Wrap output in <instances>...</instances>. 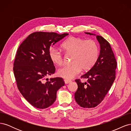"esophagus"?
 <instances>
[{
  "label": "esophagus",
  "mask_w": 131,
  "mask_h": 131,
  "mask_svg": "<svg viewBox=\"0 0 131 131\" xmlns=\"http://www.w3.org/2000/svg\"><path fill=\"white\" fill-rule=\"evenodd\" d=\"M64 81L65 84H69V83L72 82V81H71L70 80H68V79H64Z\"/></svg>",
  "instance_id": "esophagus-1"
}]
</instances>
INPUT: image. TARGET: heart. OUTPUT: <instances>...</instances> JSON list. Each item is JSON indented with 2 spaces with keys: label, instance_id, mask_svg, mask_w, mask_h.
Returning <instances> with one entry per match:
<instances>
[{
  "label": "heart",
  "instance_id": "b5f03b06",
  "mask_svg": "<svg viewBox=\"0 0 131 131\" xmlns=\"http://www.w3.org/2000/svg\"><path fill=\"white\" fill-rule=\"evenodd\" d=\"M62 48L66 53H73L72 64L66 65L57 71L58 76L65 79L74 78L81 69L89 70L96 64L99 57V47L97 42L93 40L72 37L63 42ZM49 57L54 64L61 66L63 62L62 51L57 47H51Z\"/></svg>",
  "mask_w": 131,
  "mask_h": 131
}]
</instances>
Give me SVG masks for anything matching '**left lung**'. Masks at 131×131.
<instances>
[{
    "mask_svg": "<svg viewBox=\"0 0 131 131\" xmlns=\"http://www.w3.org/2000/svg\"><path fill=\"white\" fill-rule=\"evenodd\" d=\"M96 38L101 48L98 60L88 73L81 77L88 79L86 82H81L80 79L75 80L78 88L75 93V100L84 108H94L101 103L115 79L117 62L112 47L102 37L97 35Z\"/></svg>",
    "mask_w": 131,
    "mask_h": 131,
    "instance_id": "left-lung-1",
    "label": "left lung"
}]
</instances>
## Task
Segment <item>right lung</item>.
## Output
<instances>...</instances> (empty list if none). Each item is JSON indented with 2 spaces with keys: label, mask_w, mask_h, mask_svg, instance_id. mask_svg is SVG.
I'll return each instance as SVG.
<instances>
[{
  "label": "right lung",
  "mask_w": 131,
  "mask_h": 131,
  "mask_svg": "<svg viewBox=\"0 0 131 131\" xmlns=\"http://www.w3.org/2000/svg\"><path fill=\"white\" fill-rule=\"evenodd\" d=\"M68 33L37 31L30 34L19 46L14 63V73L19 92L29 103L45 109L56 99L57 91L64 85L62 78L46 79L55 72L49 57L50 47Z\"/></svg>",
  "instance_id": "add662e5"
}]
</instances>
